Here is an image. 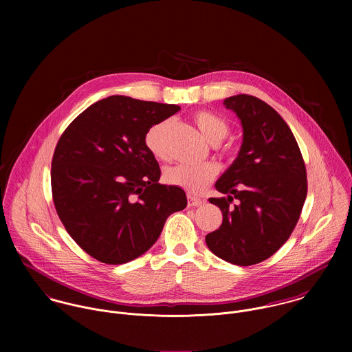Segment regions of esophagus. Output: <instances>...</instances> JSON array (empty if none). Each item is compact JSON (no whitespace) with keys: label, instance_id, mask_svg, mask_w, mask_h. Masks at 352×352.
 Instances as JSON below:
<instances>
[{"label":"esophagus","instance_id":"obj_1","mask_svg":"<svg viewBox=\"0 0 352 352\" xmlns=\"http://www.w3.org/2000/svg\"><path fill=\"white\" fill-rule=\"evenodd\" d=\"M203 201L201 198H197V197H192V195H188V206L190 207H194V206H201Z\"/></svg>","mask_w":352,"mask_h":352}]
</instances>
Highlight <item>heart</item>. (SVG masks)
Instances as JSON below:
<instances>
[{
  "mask_svg": "<svg viewBox=\"0 0 352 352\" xmlns=\"http://www.w3.org/2000/svg\"><path fill=\"white\" fill-rule=\"evenodd\" d=\"M194 122L201 134L210 144H219L229 134V123L219 115L211 111H199L194 115ZM173 120L165 119L155 124L145 134V146L151 154L158 158H166V138L172 130ZM223 154H233L232 148H223ZM219 173V166L215 162H204L201 165L179 164L169 166L164 172V179L168 184L180 187L191 194H199L210 183L215 180Z\"/></svg>",
  "mask_w": 352,
  "mask_h": 352,
  "instance_id": "1",
  "label": "heart"
}]
</instances>
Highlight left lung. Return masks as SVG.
Instances as JSON below:
<instances>
[{
	"mask_svg": "<svg viewBox=\"0 0 352 352\" xmlns=\"http://www.w3.org/2000/svg\"><path fill=\"white\" fill-rule=\"evenodd\" d=\"M223 104L240 118L244 140L239 157L215 183L226 197L208 199L223 219L206 244L232 264L253 265L292 236L307 194L306 168L290 127L271 105L251 95Z\"/></svg>",
	"mask_w": 352,
	"mask_h": 352,
	"instance_id": "obj_1",
	"label": "left lung"
}]
</instances>
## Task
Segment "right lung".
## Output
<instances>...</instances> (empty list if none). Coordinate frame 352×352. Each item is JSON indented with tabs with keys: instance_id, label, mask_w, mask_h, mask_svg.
<instances>
[{
	"instance_id": "obj_1",
	"label": "right lung",
	"mask_w": 352,
	"mask_h": 352,
	"mask_svg": "<svg viewBox=\"0 0 352 352\" xmlns=\"http://www.w3.org/2000/svg\"><path fill=\"white\" fill-rule=\"evenodd\" d=\"M177 111L175 104L109 96L62 133L51 161L54 206L70 237L101 263L144 254L166 218L186 208L180 187L158 183L160 165L144 141L153 124Z\"/></svg>"
}]
</instances>
